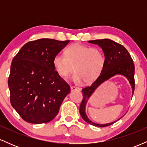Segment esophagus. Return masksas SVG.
<instances>
[{
	"label": "esophagus",
	"instance_id": "34e87169",
	"mask_svg": "<svg viewBox=\"0 0 147 147\" xmlns=\"http://www.w3.org/2000/svg\"><path fill=\"white\" fill-rule=\"evenodd\" d=\"M70 90H71V91H74V90L80 91L81 89L79 87H75V86H70Z\"/></svg>",
	"mask_w": 147,
	"mask_h": 147
}]
</instances>
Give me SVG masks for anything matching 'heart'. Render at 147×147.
<instances>
[{
	"mask_svg": "<svg viewBox=\"0 0 147 147\" xmlns=\"http://www.w3.org/2000/svg\"><path fill=\"white\" fill-rule=\"evenodd\" d=\"M105 63V55L101 49L79 43L69 45L65 55L57 53L52 60L54 68L63 78H66L75 70L72 79L76 83L94 82L101 75Z\"/></svg>",
	"mask_w": 147,
	"mask_h": 147,
	"instance_id": "b5f03b06",
	"label": "heart"
}]
</instances>
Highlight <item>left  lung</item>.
I'll return each mask as SVG.
<instances>
[{
	"label": "left lung",
	"instance_id": "8db88e82",
	"mask_svg": "<svg viewBox=\"0 0 147 147\" xmlns=\"http://www.w3.org/2000/svg\"><path fill=\"white\" fill-rule=\"evenodd\" d=\"M88 42L98 45L102 48L106 57V63L103 71L98 78L94 81L90 86L82 88L83 99L79 107V113L82 119L88 124L98 127H105L114 124L115 122L106 124H99L90 121L85 112L88 99L101 84L115 75L125 76L131 85L133 94L135 90V65L129 52L122 45L108 38L93 40Z\"/></svg>",
	"mask_w": 147,
	"mask_h": 147
}]
</instances>
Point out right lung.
I'll list each match as a JSON object with an SVG mask.
<instances>
[{"instance_id":"1","label":"right lung","mask_w":147,"mask_h":147,"mask_svg":"<svg viewBox=\"0 0 147 147\" xmlns=\"http://www.w3.org/2000/svg\"><path fill=\"white\" fill-rule=\"evenodd\" d=\"M68 43L52 38L32 41L13 59L8 78L10 102L25 122H50L70 93V86L52 63L54 56Z\"/></svg>"}]
</instances>
